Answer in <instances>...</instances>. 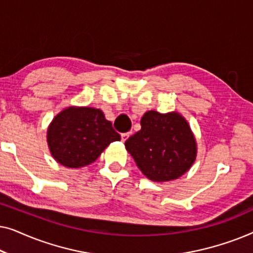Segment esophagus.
<instances>
[{"instance_id": "1", "label": "esophagus", "mask_w": 253, "mask_h": 253, "mask_svg": "<svg viewBox=\"0 0 253 253\" xmlns=\"http://www.w3.org/2000/svg\"><path fill=\"white\" fill-rule=\"evenodd\" d=\"M129 136H130V133L129 132H126V133H122L121 134V138H122V141H126L127 138H129Z\"/></svg>"}]
</instances>
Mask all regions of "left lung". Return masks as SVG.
Here are the masks:
<instances>
[{
  "instance_id": "obj_1",
  "label": "left lung",
  "mask_w": 253,
  "mask_h": 253,
  "mask_svg": "<svg viewBox=\"0 0 253 253\" xmlns=\"http://www.w3.org/2000/svg\"><path fill=\"white\" fill-rule=\"evenodd\" d=\"M140 126L141 129L126 141V148L148 179L172 181L191 168L197 157V141L181 114L148 110Z\"/></svg>"
}]
</instances>
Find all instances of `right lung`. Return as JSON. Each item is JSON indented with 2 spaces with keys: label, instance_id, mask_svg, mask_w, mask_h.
Listing matches in <instances>:
<instances>
[{
  "label": "right lung",
  "instance_id": "right-lung-1",
  "mask_svg": "<svg viewBox=\"0 0 253 253\" xmlns=\"http://www.w3.org/2000/svg\"><path fill=\"white\" fill-rule=\"evenodd\" d=\"M121 136L106 120L102 110L93 107L70 106L57 114L47 130L50 154L67 168L91 165L105 148Z\"/></svg>",
  "mask_w": 253,
  "mask_h": 253
}]
</instances>
